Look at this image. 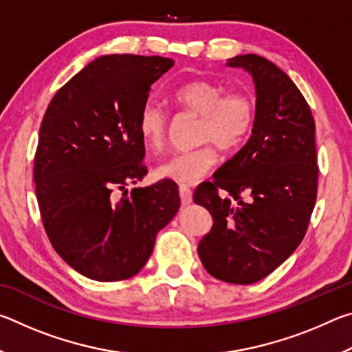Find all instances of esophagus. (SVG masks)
Masks as SVG:
<instances>
[{"label":"esophagus","mask_w":352,"mask_h":352,"mask_svg":"<svg viewBox=\"0 0 352 352\" xmlns=\"http://www.w3.org/2000/svg\"><path fill=\"white\" fill-rule=\"evenodd\" d=\"M180 200H182V206H188L190 201H192V190H190L188 186H180Z\"/></svg>","instance_id":"34e87169"}]
</instances>
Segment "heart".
<instances>
[{
    "mask_svg": "<svg viewBox=\"0 0 352 352\" xmlns=\"http://www.w3.org/2000/svg\"><path fill=\"white\" fill-rule=\"evenodd\" d=\"M183 110L200 115L199 141L204 144L172 153L157 164L160 178L180 184H194L204 178L219 160L216 144L225 152H234L248 141L256 124L254 98L245 90L225 91L222 83L195 79L183 83L172 94ZM169 113L148 99L138 116L140 136L147 151H162L169 130Z\"/></svg>",
    "mask_w": 352,
    "mask_h": 352,
    "instance_id": "1",
    "label": "heart"
}]
</instances>
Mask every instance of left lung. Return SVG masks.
I'll return each mask as SVG.
<instances>
[{
    "instance_id": "obj_1",
    "label": "left lung",
    "mask_w": 352,
    "mask_h": 352,
    "mask_svg": "<svg viewBox=\"0 0 352 352\" xmlns=\"http://www.w3.org/2000/svg\"><path fill=\"white\" fill-rule=\"evenodd\" d=\"M226 65L253 76L258 113L247 144L195 189L194 201L214 220L199 256L220 281L253 284L295 252L311 222L318 186L315 121L275 63L245 54Z\"/></svg>"
}]
</instances>
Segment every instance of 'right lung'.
Returning a JSON list of instances; mask_svg holds the SVG:
<instances>
[{
    "label": "right lung",
    "instance_id": "1",
    "mask_svg": "<svg viewBox=\"0 0 352 352\" xmlns=\"http://www.w3.org/2000/svg\"><path fill=\"white\" fill-rule=\"evenodd\" d=\"M172 58L102 56L56 93L41 121L34 182L41 222L58 256L94 281H122L151 258L180 208L178 188H147L138 130L151 85Z\"/></svg>",
    "mask_w": 352,
    "mask_h": 352
}]
</instances>
